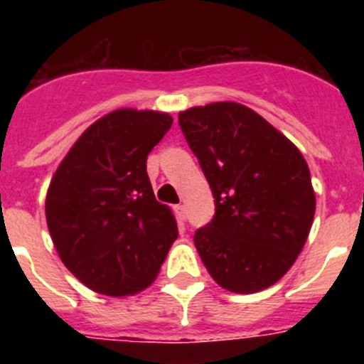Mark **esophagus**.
<instances>
[{
    "mask_svg": "<svg viewBox=\"0 0 364 364\" xmlns=\"http://www.w3.org/2000/svg\"><path fill=\"white\" fill-rule=\"evenodd\" d=\"M175 213H176V217H178L180 222H184L186 220V205L184 204L175 205Z\"/></svg>",
    "mask_w": 364,
    "mask_h": 364,
    "instance_id": "esophagus-1",
    "label": "esophagus"
}]
</instances>
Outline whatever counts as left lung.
Segmentation results:
<instances>
[{
	"label": "left lung",
	"mask_w": 364,
	"mask_h": 364,
	"mask_svg": "<svg viewBox=\"0 0 364 364\" xmlns=\"http://www.w3.org/2000/svg\"><path fill=\"white\" fill-rule=\"evenodd\" d=\"M180 129L215 198L195 247L218 286L255 294L294 266L315 215L310 169L282 133L246 105L178 112Z\"/></svg>",
	"instance_id": "1"
}]
</instances>
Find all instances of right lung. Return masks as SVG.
Here are the masks:
<instances>
[{"mask_svg":"<svg viewBox=\"0 0 364 364\" xmlns=\"http://www.w3.org/2000/svg\"><path fill=\"white\" fill-rule=\"evenodd\" d=\"M167 112L117 109L83 131L50 180L45 217L74 277L124 297L156 279L178 228L154 198L147 154L169 131Z\"/></svg>","mask_w":364,"mask_h":364,"instance_id":"obj_1","label":"right lung"}]
</instances>
